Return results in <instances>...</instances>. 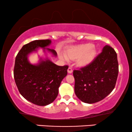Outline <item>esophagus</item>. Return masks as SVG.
<instances>
[{"label":"esophagus","instance_id":"obj_1","mask_svg":"<svg viewBox=\"0 0 132 132\" xmlns=\"http://www.w3.org/2000/svg\"><path fill=\"white\" fill-rule=\"evenodd\" d=\"M68 73H69V74L72 73V68H71V67L68 68Z\"/></svg>","mask_w":132,"mask_h":132}]
</instances>
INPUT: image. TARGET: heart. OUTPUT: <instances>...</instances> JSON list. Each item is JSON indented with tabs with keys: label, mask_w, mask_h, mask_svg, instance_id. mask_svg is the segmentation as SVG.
<instances>
[{
	"label": "heart",
	"mask_w": 132,
	"mask_h": 132,
	"mask_svg": "<svg viewBox=\"0 0 132 132\" xmlns=\"http://www.w3.org/2000/svg\"><path fill=\"white\" fill-rule=\"evenodd\" d=\"M92 48L91 45H84L81 46L73 47L67 51V57L61 56V57L66 60L68 58L72 60H78V63L80 66H86L89 64L94 58L95 51L90 50Z\"/></svg>",
	"instance_id": "heart-1"
}]
</instances>
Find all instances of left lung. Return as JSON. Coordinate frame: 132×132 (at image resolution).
<instances>
[{
	"mask_svg": "<svg viewBox=\"0 0 132 132\" xmlns=\"http://www.w3.org/2000/svg\"><path fill=\"white\" fill-rule=\"evenodd\" d=\"M118 73L116 51L106 45L89 64L73 71L76 95L87 104L102 101L114 89Z\"/></svg>",
	"mask_w": 132,
	"mask_h": 132,
	"instance_id": "8db88e82",
	"label": "left lung"
}]
</instances>
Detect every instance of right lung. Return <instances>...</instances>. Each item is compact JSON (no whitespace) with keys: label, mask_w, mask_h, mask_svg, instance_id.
I'll return each instance as SVG.
<instances>
[{"label":"right lung","mask_w":132,"mask_h":132,"mask_svg":"<svg viewBox=\"0 0 132 132\" xmlns=\"http://www.w3.org/2000/svg\"><path fill=\"white\" fill-rule=\"evenodd\" d=\"M51 40H39L23 45L18 53L15 61L13 76L20 94L30 102L45 106L52 103L58 94V88L62 80L67 75L68 65L57 66L46 60L37 65L28 62V55L41 47L50 45ZM54 56V50L46 48Z\"/></svg>","instance_id":"add662e5"}]
</instances>
